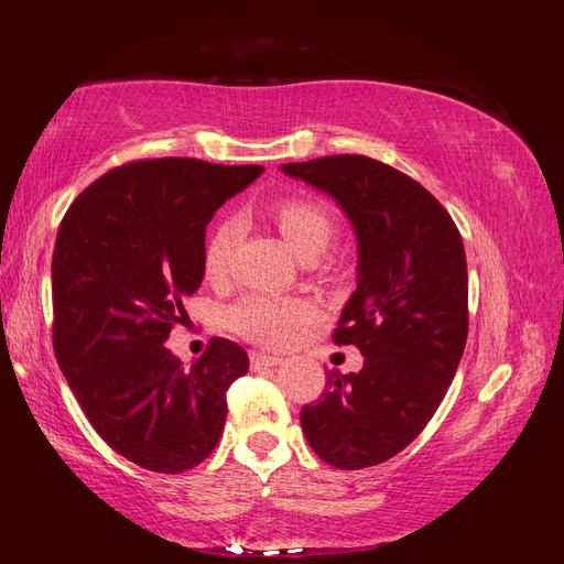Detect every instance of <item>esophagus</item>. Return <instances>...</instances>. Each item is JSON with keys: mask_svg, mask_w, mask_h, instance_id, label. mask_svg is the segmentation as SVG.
Returning a JSON list of instances; mask_svg holds the SVG:
<instances>
[{"mask_svg": "<svg viewBox=\"0 0 564 564\" xmlns=\"http://www.w3.org/2000/svg\"><path fill=\"white\" fill-rule=\"evenodd\" d=\"M249 360H251V367H253V369H268V367H278V365L282 362V357L265 355V352H259V350H251Z\"/></svg>", "mask_w": 564, "mask_h": 564, "instance_id": "34e87169", "label": "esophagus"}]
</instances>
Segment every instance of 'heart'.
<instances>
[{
	"mask_svg": "<svg viewBox=\"0 0 564 564\" xmlns=\"http://www.w3.org/2000/svg\"><path fill=\"white\" fill-rule=\"evenodd\" d=\"M270 216L275 220L286 245L294 249L299 259L308 261L327 247L334 218L324 204L311 195H282L270 202ZM240 226L235 218L218 220L204 242V275L209 282H226ZM313 317V308L299 299H284L275 294H249L230 305L228 327L251 344L280 348L292 340L299 324Z\"/></svg>",
	"mask_w": 564,
	"mask_h": 564,
	"instance_id": "heart-1",
	"label": "heart"
}]
</instances>
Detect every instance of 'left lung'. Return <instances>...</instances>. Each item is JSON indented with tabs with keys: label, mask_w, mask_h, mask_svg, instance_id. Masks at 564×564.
Masks as SVG:
<instances>
[{
	"label": "left lung",
	"mask_w": 564,
	"mask_h": 564,
	"mask_svg": "<svg viewBox=\"0 0 564 564\" xmlns=\"http://www.w3.org/2000/svg\"><path fill=\"white\" fill-rule=\"evenodd\" d=\"M336 199L357 235V289L340 313L336 346H357V373L329 371L301 409L313 452L340 470L383 464L433 419L468 338L464 240L447 209L383 162L332 155L282 164Z\"/></svg>",
	"instance_id": "obj_1"
}]
</instances>
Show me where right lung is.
<instances>
[{"instance_id": "1", "label": "right lung", "mask_w": 564, "mask_h": 564, "mask_svg": "<svg viewBox=\"0 0 564 564\" xmlns=\"http://www.w3.org/2000/svg\"><path fill=\"white\" fill-rule=\"evenodd\" d=\"M263 174L191 158L129 162L65 212L54 259V352L94 431L131 464L183 473L218 445L245 348L212 338L185 369L164 346L204 278L216 209Z\"/></svg>"}]
</instances>
